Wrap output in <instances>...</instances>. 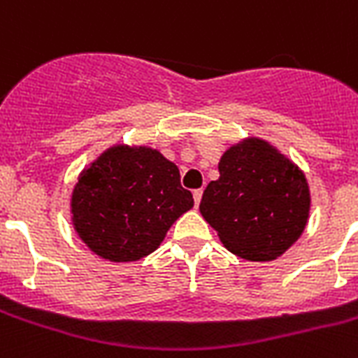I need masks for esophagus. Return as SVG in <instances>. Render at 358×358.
I'll list each match as a JSON object with an SVG mask.
<instances>
[{"instance_id":"esophagus-1","label":"esophagus","mask_w":358,"mask_h":358,"mask_svg":"<svg viewBox=\"0 0 358 358\" xmlns=\"http://www.w3.org/2000/svg\"><path fill=\"white\" fill-rule=\"evenodd\" d=\"M193 199H194V206L199 208L200 200H202V189H196V191H194V193H193Z\"/></svg>"}]
</instances>
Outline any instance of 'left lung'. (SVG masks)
<instances>
[{
    "instance_id": "left-lung-1",
    "label": "left lung",
    "mask_w": 358,
    "mask_h": 358,
    "mask_svg": "<svg viewBox=\"0 0 358 358\" xmlns=\"http://www.w3.org/2000/svg\"><path fill=\"white\" fill-rule=\"evenodd\" d=\"M200 213L220 243L248 261H274L303 234L310 211L305 173L274 145L246 138L219 162Z\"/></svg>"
}]
</instances>
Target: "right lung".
<instances>
[{
    "instance_id": "obj_1",
    "label": "right lung",
    "mask_w": 358,
    "mask_h": 358,
    "mask_svg": "<svg viewBox=\"0 0 358 358\" xmlns=\"http://www.w3.org/2000/svg\"><path fill=\"white\" fill-rule=\"evenodd\" d=\"M193 204L178 167L159 150L117 143L78 174L71 222L95 255L130 263L152 254Z\"/></svg>"
}]
</instances>
